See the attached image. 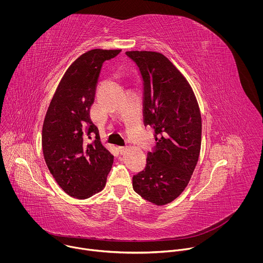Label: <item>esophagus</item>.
Returning <instances> with one entry per match:
<instances>
[{
    "label": "esophagus",
    "instance_id": "34e87169",
    "mask_svg": "<svg viewBox=\"0 0 263 263\" xmlns=\"http://www.w3.org/2000/svg\"><path fill=\"white\" fill-rule=\"evenodd\" d=\"M127 150V148L126 147H123V146H120V147H118V151H119V153L122 155V154H124L125 152Z\"/></svg>",
    "mask_w": 263,
    "mask_h": 263
}]
</instances>
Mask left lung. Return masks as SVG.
<instances>
[{"instance_id": "obj_1", "label": "left lung", "mask_w": 263, "mask_h": 263, "mask_svg": "<svg viewBox=\"0 0 263 263\" xmlns=\"http://www.w3.org/2000/svg\"><path fill=\"white\" fill-rule=\"evenodd\" d=\"M144 82V123L155 132L156 146L146 168L134 175L133 187L143 198L164 205L187 186L201 145V116L185 77L162 53L132 50Z\"/></svg>"}]
</instances>
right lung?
<instances>
[{
  "label": "right lung",
  "mask_w": 263,
  "mask_h": 263,
  "mask_svg": "<svg viewBox=\"0 0 263 263\" xmlns=\"http://www.w3.org/2000/svg\"><path fill=\"white\" fill-rule=\"evenodd\" d=\"M121 49H91L80 55L63 76L42 126V151L54 180L70 196L89 198L101 191L113 156L100 141L90 108L102 65Z\"/></svg>",
  "instance_id": "add662e5"
}]
</instances>
